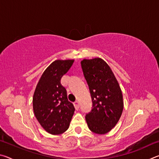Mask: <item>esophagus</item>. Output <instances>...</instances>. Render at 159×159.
<instances>
[{"mask_svg":"<svg viewBox=\"0 0 159 159\" xmlns=\"http://www.w3.org/2000/svg\"><path fill=\"white\" fill-rule=\"evenodd\" d=\"M74 105L75 109H76V110H77V109H79V102H78V101L74 102Z\"/></svg>","mask_w":159,"mask_h":159,"instance_id":"esophagus-1","label":"esophagus"}]
</instances>
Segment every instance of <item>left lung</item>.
<instances>
[{
  "instance_id": "left-lung-1",
  "label": "left lung",
  "mask_w": 159,
  "mask_h": 159,
  "mask_svg": "<svg viewBox=\"0 0 159 159\" xmlns=\"http://www.w3.org/2000/svg\"><path fill=\"white\" fill-rule=\"evenodd\" d=\"M80 64L93 102L92 110L85 115L86 122L93 133L106 134L122 114L121 90L111 68L102 59H84Z\"/></svg>"
}]
</instances>
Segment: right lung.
<instances>
[{"instance_id":"add662e5","label":"right lung","mask_w":159,"mask_h":159,"mask_svg":"<svg viewBox=\"0 0 159 159\" xmlns=\"http://www.w3.org/2000/svg\"><path fill=\"white\" fill-rule=\"evenodd\" d=\"M74 60H57L45 70L33 97V109L38 121L48 133L60 134L68 129L75 111L67 99L61 79L73 64Z\"/></svg>"}]
</instances>
